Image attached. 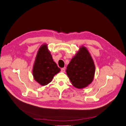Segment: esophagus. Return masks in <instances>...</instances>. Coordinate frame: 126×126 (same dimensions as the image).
Segmentation results:
<instances>
[{"instance_id":"34e87169","label":"esophagus","mask_w":126,"mask_h":126,"mask_svg":"<svg viewBox=\"0 0 126 126\" xmlns=\"http://www.w3.org/2000/svg\"><path fill=\"white\" fill-rule=\"evenodd\" d=\"M65 67H63V68L61 69V71H62V72H65Z\"/></svg>"}]
</instances>
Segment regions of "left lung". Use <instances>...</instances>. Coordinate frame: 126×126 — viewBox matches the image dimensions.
Segmentation results:
<instances>
[{"label":"left lung","mask_w":126,"mask_h":126,"mask_svg":"<svg viewBox=\"0 0 126 126\" xmlns=\"http://www.w3.org/2000/svg\"><path fill=\"white\" fill-rule=\"evenodd\" d=\"M95 70L91 54L85 47H82L71 60L66 71L73 86L77 88H83L93 81Z\"/></svg>","instance_id":"1"}]
</instances>
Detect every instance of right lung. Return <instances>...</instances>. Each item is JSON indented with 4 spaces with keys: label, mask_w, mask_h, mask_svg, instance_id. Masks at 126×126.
I'll return each mask as SVG.
<instances>
[{
    "label": "right lung",
    "mask_w": 126,
    "mask_h": 126,
    "mask_svg": "<svg viewBox=\"0 0 126 126\" xmlns=\"http://www.w3.org/2000/svg\"><path fill=\"white\" fill-rule=\"evenodd\" d=\"M60 70L53 61L47 45H43L38 51L34 63L33 76L34 80L42 86L47 85Z\"/></svg>",
    "instance_id": "add662e5"
}]
</instances>
